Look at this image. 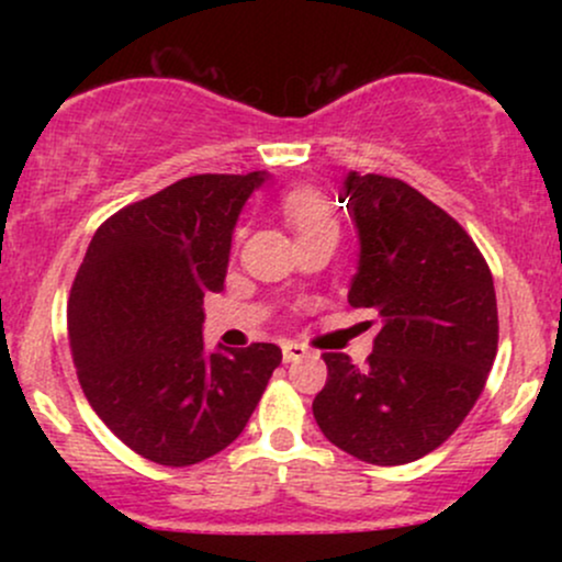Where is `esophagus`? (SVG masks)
Segmentation results:
<instances>
[{
  "label": "esophagus",
  "instance_id": "1",
  "mask_svg": "<svg viewBox=\"0 0 562 562\" xmlns=\"http://www.w3.org/2000/svg\"><path fill=\"white\" fill-rule=\"evenodd\" d=\"M308 357V348H303L299 344H282V359L285 362H301V359Z\"/></svg>",
  "mask_w": 562,
  "mask_h": 562
}]
</instances>
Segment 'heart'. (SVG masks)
Wrapping results in <instances>:
<instances>
[{
	"label": "heart",
	"mask_w": 562,
	"mask_h": 562,
	"mask_svg": "<svg viewBox=\"0 0 562 562\" xmlns=\"http://www.w3.org/2000/svg\"><path fill=\"white\" fill-rule=\"evenodd\" d=\"M280 211L285 216L288 227L293 229L295 240L317 232H338V216L333 203L314 187H293L282 192Z\"/></svg>",
	"instance_id": "obj_1"
}]
</instances>
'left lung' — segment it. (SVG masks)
I'll list each match as a JSON object with an SVG mask.
<instances>
[{"instance_id":"obj_1","label":"left lung","mask_w":562,"mask_h":562,"mask_svg":"<svg viewBox=\"0 0 562 562\" xmlns=\"http://www.w3.org/2000/svg\"><path fill=\"white\" fill-rule=\"evenodd\" d=\"M340 200L359 232L348 303L375 312L378 335L367 367L322 353L314 420L357 460L404 465L479 402L499 340L494 280L473 237L402 179L348 171Z\"/></svg>"}]
</instances>
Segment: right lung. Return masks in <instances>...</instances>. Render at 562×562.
Returning <instances> with one entry per match:
<instances>
[{
	"mask_svg": "<svg viewBox=\"0 0 562 562\" xmlns=\"http://www.w3.org/2000/svg\"><path fill=\"white\" fill-rule=\"evenodd\" d=\"M267 171L198 173L94 232L68 299L83 396L145 460L187 468L227 449L254 415L280 346H203V295L227 277L232 232Z\"/></svg>",
	"mask_w": 562,
	"mask_h": 562,
	"instance_id": "1",
	"label": "right lung"
}]
</instances>
